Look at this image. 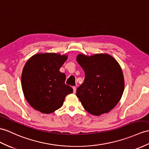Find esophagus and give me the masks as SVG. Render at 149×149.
Returning <instances> with one entry per match:
<instances>
[{"label":"esophagus","mask_w":149,"mask_h":149,"mask_svg":"<svg viewBox=\"0 0 149 149\" xmlns=\"http://www.w3.org/2000/svg\"><path fill=\"white\" fill-rule=\"evenodd\" d=\"M72 89H73V92L75 93L76 92V90H77V88H76V86H72Z\"/></svg>","instance_id":"1"}]
</instances>
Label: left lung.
Segmentation results:
<instances>
[{
    "mask_svg": "<svg viewBox=\"0 0 149 149\" xmlns=\"http://www.w3.org/2000/svg\"><path fill=\"white\" fill-rule=\"evenodd\" d=\"M77 61L85 74L84 82L77 88V97L90 114L107 113L118 104L124 91L121 68L107 54H79Z\"/></svg>",
    "mask_w": 149,
    "mask_h": 149,
    "instance_id": "8db88e82",
    "label": "left lung"
}]
</instances>
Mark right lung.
<instances>
[{"label": "right lung", "instance_id": "add662e5", "mask_svg": "<svg viewBox=\"0 0 149 149\" xmlns=\"http://www.w3.org/2000/svg\"><path fill=\"white\" fill-rule=\"evenodd\" d=\"M68 59L56 53L37 54L25 64L21 86L25 99L35 110L50 114L62 107L65 97L72 93L65 84L66 75L59 71Z\"/></svg>", "mask_w": 149, "mask_h": 149}]
</instances>
